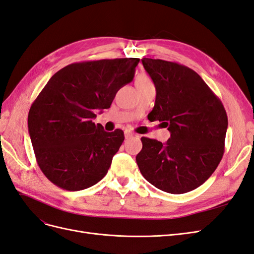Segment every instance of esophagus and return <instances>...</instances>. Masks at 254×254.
Wrapping results in <instances>:
<instances>
[{"label":"esophagus","mask_w":254,"mask_h":254,"mask_svg":"<svg viewBox=\"0 0 254 254\" xmlns=\"http://www.w3.org/2000/svg\"><path fill=\"white\" fill-rule=\"evenodd\" d=\"M134 134L132 133V132H130V131H125V137L126 139H129V137H131V136H133Z\"/></svg>","instance_id":"34e87169"}]
</instances>
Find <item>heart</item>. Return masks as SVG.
I'll list each match as a JSON object with an SVG mask.
<instances>
[{"label":"heart","mask_w":254,"mask_h":254,"mask_svg":"<svg viewBox=\"0 0 254 254\" xmlns=\"http://www.w3.org/2000/svg\"><path fill=\"white\" fill-rule=\"evenodd\" d=\"M150 82H151L150 78L145 74L137 75L135 78V86H137V84H146V83H150Z\"/></svg>","instance_id":"1"}]
</instances>
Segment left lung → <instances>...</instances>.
<instances>
[{
  "label": "left lung",
  "mask_w": 254,
  "mask_h": 254,
  "mask_svg": "<svg viewBox=\"0 0 254 254\" xmlns=\"http://www.w3.org/2000/svg\"><path fill=\"white\" fill-rule=\"evenodd\" d=\"M157 95L148 120L167 127L166 143L143 136L135 158L144 178L157 189L183 194L204 183L225 151L228 117L220 99L191 68L143 58Z\"/></svg>",
  "instance_id": "1"
}]
</instances>
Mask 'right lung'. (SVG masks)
<instances>
[{
    "label": "right lung",
    "mask_w": 254,
    "mask_h": 254,
    "mask_svg": "<svg viewBox=\"0 0 254 254\" xmlns=\"http://www.w3.org/2000/svg\"><path fill=\"white\" fill-rule=\"evenodd\" d=\"M139 58L72 64L54 74L28 113L37 163L47 178L66 190L94 186L108 173L124 132L95 125V110L108 109L117 92L134 77Z\"/></svg>",
    "instance_id": "1"
}]
</instances>
